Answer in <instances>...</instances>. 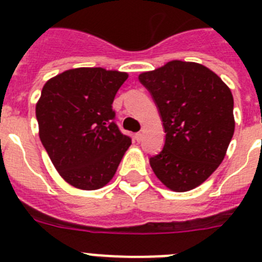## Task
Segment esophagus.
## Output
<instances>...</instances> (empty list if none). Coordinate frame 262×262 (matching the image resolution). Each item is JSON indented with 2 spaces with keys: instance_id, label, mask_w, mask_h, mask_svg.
<instances>
[{
  "instance_id": "34e87169",
  "label": "esophagus",
  "mask_w": 262,
  "mask_h": 262,
  "mask_svg": "<svg viewBox=\"0 0 262 262\" xmlns=\"http://www.w3.org/2000/svg\"><path fill=\"white\" fill-rule=\"evenodd\" d=\"M142 138H143V134L142 133H136L135 134V140H136V142H140V140H142Z\"/></svg>"
}]
</instances>
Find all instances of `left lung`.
Returning a JSON list of instances; mask_svg holds the SVG:
<instances>
[{
  "instance_id": "1",
  "label": "left lung",
  "mask_w": 262,
  "mask_h": 262,
  "mask_svg": "<svg viewBox=\"0 0 262 262\" xmlns=\"http://www.w3.org/2000/svg\"><path fill=\"white\" fill-rule=\"evenodd\" d=\"M139 80L151 92L165 129L163 151L149 164L168 189L200 186L221 165L235 131L230 88L207 67L172 60Z\"/></svg>"
}]
</instances>
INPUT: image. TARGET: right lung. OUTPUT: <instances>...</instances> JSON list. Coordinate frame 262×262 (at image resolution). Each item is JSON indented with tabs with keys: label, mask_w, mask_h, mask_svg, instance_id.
I'll return each mask as SVG.
<instances>
[{
	"label": "right lung",
	"mask_w": 262,
	"mask_h": 262,
	"mask_svg": "<svg viewBox=\"0 0 262 262\" xmlns=\"http://www.w3.org/2000/svg\"><path fill=\"white\" fill-rule=\"evenodd\" d=\"M128 73L73 68L50 78L35 113L41 144L59 174L81 190H97L114 177L131 145L114 122L113 101Z\"/></svg>",
	"instance_id": "add662e5"
}]
</instances>
